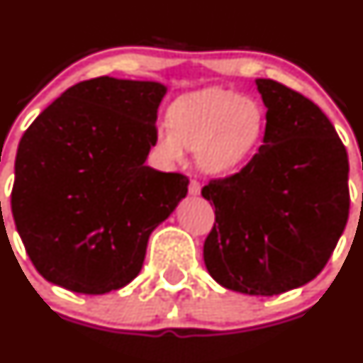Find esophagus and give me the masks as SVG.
<instances>
[{"mask_svg": "<svg viewBox=\"0 0 363 363\" xmlns=\"http://www.w3.org/2000/svg\"><path fill=\"white\" fill-rule=\"evenodd\" d=\"M188 189H189V195L196 196V195H200V189H202V184H200V182L196 181V179H191V181H189Z\"/></svg>", "mask_w": 363, "mask_h": 363, "instance_id": "esophagus-1", "label": "esophagus"}]
</instances>
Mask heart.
<instances>
[{
    "label": "heart",
    "instance_id": "b5f03b06",
    "mask_svg": "<svg viewBox=\"0 0 363 363\" xmlns=\"http://www.w3.org/2000/svg\"><path fill=\"white\" fill-rule=\"evenodd\" d=\"M168 128H158L155 147L177 163L184 147L195 151L203 170L216 175L237 172L258 151L267 126L262 104L235 91L211 87L182 94L167 112Z\"/></svg>",
    "mask_w": 363,
    "mask_h": 363
}]
</instances>
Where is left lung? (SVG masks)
<instances>
[{"label":"left lung","mask_w":363,"mask_h":363,"mask_svg":"<svg viewBox=\"0 0 363 363\" xmlns=\"http://www.w3.org/2000/svg\"><path fill=\"white\" fill-rule=\"evenodd\" d=\"M256 86L263 145L242 170L202 188L216 208L203 262L221 286L272 296L313 281L330 259L350 214V164L316 104L272 79Z\"/></svg>","instance_id":"obj_1"}]
</instances>
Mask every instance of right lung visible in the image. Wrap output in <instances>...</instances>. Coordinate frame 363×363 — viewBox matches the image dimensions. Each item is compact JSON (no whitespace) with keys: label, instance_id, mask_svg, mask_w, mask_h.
<instances>
[{"label":"right lung","instance_id":"1","mask_svg":"<svg viewBox=\"0 0 363 363\" xmlns=\"http://www.w3.org/2000/svg\"><path fill=\"white\" fill-rule=\"evenodd\" d=\"M164 93L158 82L84 80L24 131L12 214L49 283L104 295L138 276L149 235L189 184L186 175L145 164Z\"/></svg>","mask_w":363,"mask_h":363}]
</instances>
